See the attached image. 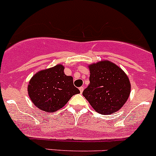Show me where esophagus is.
Instances as JSON below:
<instances>
[{
  "label": "esophagus",
  "instance_id": "1",
  "mask_svg": "<svg viewBox=\"0 0 156 156\" xmlns=\"http://www.w3.org/2000/svg\"><path fill=\"white\" fill-rule=\"evenodd\" d=\"M79 90H80V93H82L83 92V90H84V87H80L79 88Z\"/></svg>",
  "mask_w": 156,
  "mask_h": 156
}]
</instances>
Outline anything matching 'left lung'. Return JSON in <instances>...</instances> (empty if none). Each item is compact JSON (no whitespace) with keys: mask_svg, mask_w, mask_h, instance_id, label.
<instances>
[{"mask_svg":"<svg viewBox=\"0 0 156 156\" xmlns=\"http://www.w3.org/2000/svg\"><path fill=\"white\" fill-rule=\"evenodd\" d=\"M90 85L83 95L100 114H112L121 109L130 94L129 80L118 66L101 61L90 66Z\"/></svg>","mask_w":156,"mask_h":156,"instance_id":"8db88e82","label":"left lung"}]
</instances>
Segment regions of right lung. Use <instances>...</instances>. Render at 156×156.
I'll use <instances>...</instances> for the list:
<instances>
[{
    "mask_svg": "<svg viewBox=\"0 0 156 156\" xmlns=\"http://www.w3.org/2000/svg\"><path fill=\"white\" fill-rule=\"evenodd\" d=\"M63 67H54L40 71L32 77L28 85V93L38 109L49 112H56L66 104L80 90L73 85V77L66 76Z\"/></svg>",
    "mask_w": 156,
    "mask_h": 156,
    "instance_id": "add662e5",
    "label": "right lung"
}]
</instances>
